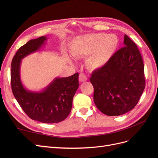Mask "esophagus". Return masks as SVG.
Masks as SVG:
<instances>
[{"label": "esophagus", "mask_w": 158, "mask_h": 158, "mask_svg": "<svg viewBox=\"0 0 158 158\" xmlns=\"http://www.w3.org/2000/svg\"><path fill=\"white\" fill-rule=\"evenodd\" d=\"M87 80H88V78L85 74H84L83 73H80L79 74V81L80 82H85V81H86Z\"/></svg>", "instance_id": "34e87169"}]
</instances>
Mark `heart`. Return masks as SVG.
Segmentation results:
<instances>
[{
    "mask_svg": "<svg viewBox=\"0 0 158 158\" xmlns=\"http://www.w3.org/2000/svg\"><path fill=\"white\" fill-rule=\"evenodd\" d=\"M118 45V39L115 35L89 33L74 39L70 51L74 58L87 57L88 67L98 70L104 67L112 59Z\"/></svg>",
    "mask_w": 158,
    "mask_h": 158,
    "instance_id": "heart-1",
    "label": "heart"
}]
</instances>
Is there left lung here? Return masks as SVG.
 Listing matches in <instances>:
<instances>
[{
	"label": "left lung",
	"instance_id": "1",
	"mask_svg": "<svg viewBox=\"0 0 158 158\" xmlns=\"http://www.w3.org/2000/svg\"><path fill=\"white\" fill-rule=\"evenodd\" d=\"M124 46L104 67L94 70L89 79L94 101L100 111L118 116L133 109L145 88L144 66L135 43L127 35Z\"/></svg>",
	"mask_w": 158,
	"mask_h": 158
}]
</instances>
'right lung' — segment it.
<instances>
[{"label":"right lung","instance_id":"add662e5","mask_svg":"<svg viewBox=\"0 0 158 158\" xmlns=\"http://www.w3.org/2000/svg\"><path fill=\"white\" fill-rule=\"evenodd\" d=\"M46 36L31 40L18 50L11 64L12 93L27 115L44 123H56L68 117L74 95L78 88V73L66 78H56L41 92H31L23 86L20 78L22 59L39 51Z\"/></svg>","mask_w":158,"mask_h":158}]
</instances>
